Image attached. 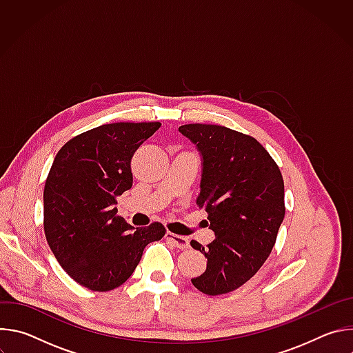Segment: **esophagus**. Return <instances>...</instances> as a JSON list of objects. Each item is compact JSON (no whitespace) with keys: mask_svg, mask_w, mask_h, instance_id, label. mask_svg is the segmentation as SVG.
<instances>
[{"mask_svg":"<svg viewBox=\"0 0 353 353\" xmlns=\"http://www.w3.org/2000/svg\"><path fill=\"white\" fill-rule=\"evenodd\" d=\"M166 239H168L170 243H173L177 248L185 250V248L190 247V241H188V239L184 237V236H179V234H174V233H172V232H168V233H166Z\"/></svg>","mask_w":353,"mask_h":353,"instance_id":"1","label":"esophagus"}]
</instances>
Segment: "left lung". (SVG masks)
I'll return each mask as SVG.
<instances>
[{"label": "left lung", "mask_w": 353, "mask_h": 353, "mask_svg": "<svg viewBox=\"0 0 353 353\" xmlns=\"http://www.w3.org/2000/svg\"><path fill=\"white\" fill-rule=\"evenodd\" d=\"M179 131L203 155L196 205L208 215L215 240L191 245L207 257L192 285L205 294L236 290L270 257L285 216L282 173L253 137L215 124H184Z\"/></svg>", "instance_id": "8db88e82"}]
</instances>
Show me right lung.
<instances>
[{"label":"right lung","mask_w":353,"mask_h":353,"mask_svg":"<svg viewBox=\"0 0 353 353\" xmlns=\"http://www.w3.org/2000/svg\"><path fill=\"white\" fill-rule=\"evenodd\" d=\"M161 123H113L71 138L48 172L44 234L60 265L79 285L108 292L135 271L146 244L166 229L132 228L117 214V198L132 185L131 159Z\"/></svg>","instance_id":"right-lung-1"}]
</instances>
